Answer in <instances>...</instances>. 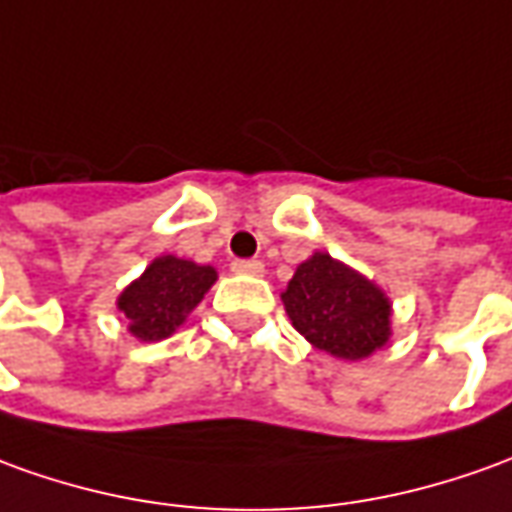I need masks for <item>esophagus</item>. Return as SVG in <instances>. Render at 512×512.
<instances>
[{"label":"esophagus","instance_id":"1","mask_svg":"<svg viewBox=\"0 0 512 512\" xmlns=\"http://www.w3.org/2000/svg\"><path fill=\"white\" fill-rule=\"evenodd\" d=\"M234 273H242V276H262L264 264L256 262V259H239V262L231 264Z\"/></svg>","mask_w":512,"mask_h":512}]
</instances>
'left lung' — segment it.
Returning a JSON list of instances; mask_svg holds the SVG:
<instances>
[{
    "label": "left lung",
    "mask_w": 512,
    "mask_h": 512,
    "mask_svg": "<svg viewBox=\"0 0 512 512\" xmlns=\"http://www.w3.org/2000/svg\"><path fill=\"white\" fill-rule=\"evenodd\" d=\"M281 301L292 326L331 357L365 359L390 340V298L329 253L298 264Z\"/></svg>",
    "instance_id": "8db88e82"
}]
</instances>
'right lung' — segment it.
Instances as JSON below:
<instances>
[{"label": "right lung", "instance_id": "add662e5", "mask_svg": "<svg viewBox=\"0 0 512 512\" xmlns=\"http://www.w3.org/2000/svg\"><path fill=\"white\" fill-rule=\"evenodd\" d=\"M217 281V270L178 256H158L142 276L130 281L116 298L128 317V331L142 343L164 340L181 326Z\"/></svg>", "mask_w": 512, "mask_h": 512}]
</instances>
